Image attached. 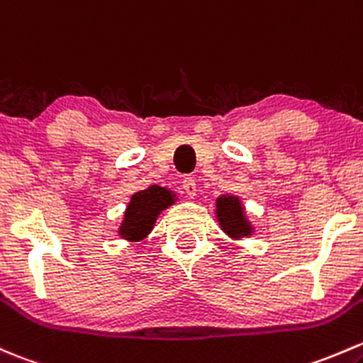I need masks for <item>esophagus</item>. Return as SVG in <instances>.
<instances>
[{
  "mask_svg": "<svg viewBox=\"0 0 363 363\" xmlns=\"http://www.w3.org/2000/svg\"><path fill=\"white\" fill-rule=\"evenodd\" d=\"M182 189H184L188 196H196V181H194V177L182 179Z\"/></svg>",
  "mask_w": 363,
  "mask_h": 363,
  "instance_id": "1",
  "label": "esophagus"
}]
</instances>
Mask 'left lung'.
Here are the masks:
<instances>
[{"mask_svg": "<svg viewBox=\"0 0 363 363\" xmlns=\"http://www.w3.org/2000/svg\"><path fill=\"white\" fill-rule=\"evenodd\" d=\"M217 217L223 226V230L228 235L235 236V238H242V236L250 235L252 228L245 220L243 216V208L240 205V200L235 196H220L217 200Z\"/></svg>", "mask_w": 363, "mask_h": 363, "instance_id": "left-lung-1", "label": "left lung"}]
</instances>
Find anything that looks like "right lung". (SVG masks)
Segmentation results:
<instances>
[{"label":"right lung","mask_w":363,"mask_h":363,"mask_svg":"<svg viewBox=\"0 0 363 363\" xmlns=\"http://www.w3.org/2000/svg\"><path fill=\"white\" fill-rule=\"evenodd\" d=\"M174 203V194L169 189L151 186L144 191L135 193L132 196L130 205L125 212L123 224L120 228V235L125 240L139 242L155 226L158 213Z\"/></svg>","instance_id":"right-lung-1"}]
</instances>
